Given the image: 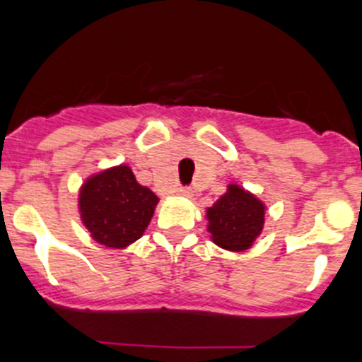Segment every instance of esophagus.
Listing matches in <instances>:
<instances>
[{
    "label": "esophagus",
    "mask_w": 362,
    "mask_h": 362,
    "mask_svg": "<svg viewBox=\"0 0 362 362\" xmlns=\"http://www.w3.org/2000/svg\"><path fill=\"white\" fill-rule=\"evenodd\" d=\"M177 194L182 196V198H191V196H192V189H189V187H178V189H177Z\"/></svg>",
    "instance_id": "34e87169"
}]
</instances>
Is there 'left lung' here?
<instances>
[{
	"label": "left lung",
	"mask_w": 362,
	"mask_h": 362,
	"mask_svg": "<svg viewBox=\"0 0 362 362\" xmlns=\"http://www.w3.org/2000/svg\"><path fill=\"white\" fill-rule=\"evenodd\" d=\"M266 206L261 199L236 184L206 208L211 242L231 252L249 250L264 228Z\"/></svg>",
	"instance_id": "1"
}]
</instances>
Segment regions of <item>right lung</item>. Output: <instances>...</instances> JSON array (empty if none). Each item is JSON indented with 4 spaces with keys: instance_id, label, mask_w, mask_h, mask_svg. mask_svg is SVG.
<instances>
[{
    "instance_id": "add662e5",
    "label": "right lung",
    "mask_w": 362,
    "mask_h": 362,
    "mask_svg": "<svg viewBox=\"0 0 362 362\" xmlns=\"http://www.w3.org/2000/svg\"><path fill=\"white\" fill-rule=\"evenodd\" d=\"M158 203V196L138 184L127 164L93 175L78 192L82 224L110 249H124L141 238Z\"/></svg>"
}]
</instances>
